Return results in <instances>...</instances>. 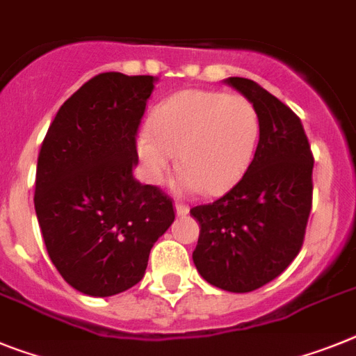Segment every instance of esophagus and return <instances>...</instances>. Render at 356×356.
Segmentation results:
<instances>
[{"mask_svg":"<svg viewBox=\"0 0 356 356\" xmlns=\"http://www.w3.org/2000/svg\"><path fill=\"white\" fill-rule=\"evenodd\" d=\"M175 211H177L179 217H183V215H186L190 211V208L184 202H175Z\"/></svg>","mask_w":356,"mask_h":356,"instance_id":"esophagus-1","label":"esophagus"}]
</instances>
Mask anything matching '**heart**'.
Listing matches in <instances>:
<instances>
[{"instance_id": "obj_1", "label": "heart", "mask_w": 356, "mask_h": 356, "mask_svg": "<svg viewBox=\"0 0 356 356\" xmlns=\"http://www.w3.org/2000/svg\"><path fill=\"white\" fill-rule=\"evenodd\" d=\"M257 141L259 113L244 95L184 90L155 108L148 132L137 139V154L154 181L177 155L181 186L215 195L237 183Z\"/></svg>"}]
</instances>
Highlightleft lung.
I'll list each match as a JSON object with an SVG mask.
<instances>
[{
    "mask_svg": "<svg viewBox=\"0 0 356 356\" xmlns=\"http://www.w3.org/2000/svg\"><path fill=\"white\" fill-rule=\"evenodd\" d=\"M259 113L252 163L229 192L193 206L201 234L193 262L226 291L262 288L293 262L304 244L313 202V154L297 113L252 79H226Z\"/></svg>",
    "mask_w": 356,
    "mask_h": 356,
    "instance_id": "left-lung-1",
    "label": "left lung"
}]
</instances>
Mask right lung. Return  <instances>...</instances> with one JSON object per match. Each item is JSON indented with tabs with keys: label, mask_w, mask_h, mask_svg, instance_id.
<instances>
[{
	"label": "right lung",
	"mask_w": 356,
	"mask_h": 356,
	"mask_svg": "<svg viewBox=\"0 0 356 356\" xmlns=\"http://www.w3.org/2000/svg\"><path fill=\"white\" fill-rule=\"evenodd\" d=\"M154 76L104 72L72 94L41 145L34 206L50 261L72 288L110 297L145 277L175 219L159 186L134 179Z\"/></svg>",
	"instance_id": "1"
}]
</instances>
